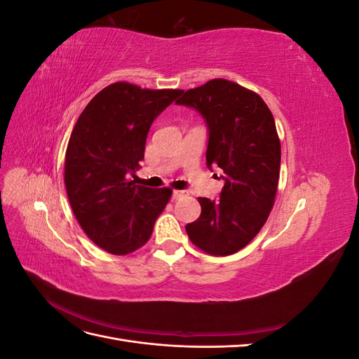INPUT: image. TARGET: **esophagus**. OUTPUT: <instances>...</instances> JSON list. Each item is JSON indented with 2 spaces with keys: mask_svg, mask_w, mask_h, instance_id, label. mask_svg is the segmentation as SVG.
<instances>
[{
  "mask_svg": "<svg viewBox=\"0 0 359 359\" xmlns=\"http://www.w3.org/2000/svg\"><path fill=\"white\" fill-rule=\"evenodd\" d=\"M184 194H186V191H182V190H173V191H172V199H180L181 196H184Z\"/></svg>",
  "mask_w": 359,
  "mask_h": 359,
  "instance_id": "esophagus-1",
  "label": "esophagus"
}]
</instances>
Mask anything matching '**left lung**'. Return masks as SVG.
<instances>
[{
  "instance_id": "obj_1",
  "label": "left lung",
  "mask_w": 359,
  "mask_h": 359,
  "mask_svg": "<svg viewBox=\"0 0 359 359\" xmlns=\"http://www.w3.org/2000/svg\"><path fill=\"white\" fill-rule=\"evenodd\" d=\"M177 104L205 119L206 166L224 173L219 201L198 198L202 212L186 226L187 235L212 256L236 253L262 229L274 205L281 149L273 114L256 93L224 79L186 91Z\"/></svg>"
}]
</instances>
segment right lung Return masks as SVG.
Listing matches in <instances>:
<instances>
[{
  "label": "right lung",
  "instance_id": "obj_1",
  "mask_svg": "<svg viewBox=\"0 0 359 359\" xmlns=\"http://www.w3.org/2000/svg\"><path fill=\"white\" fill-rule=\"evenodd\" d=\"M181 93L116 82L86 104L73 127L64 165L69 202L83 232L107 253L142 247L170 199L169 189L137 186L135 170L151 124Z\"/></svg>",
  "mask_w": 359,
  "mask_h": 359
}]
</instances>
